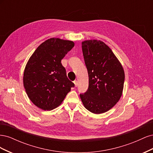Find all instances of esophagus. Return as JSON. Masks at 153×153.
<instances>
[{
  "mask_svg": "<svg viewBox=\"0 0 153 153\" xmlns=\"http://www.w3.org/2000/svg\"><path fill=\"white\" fill-rule=\"evenodd\" d=\"M73 83H74V84H75V87H77V85H78V82H77V80H74V81H73Z\"/></svg>",
  "mask_w": 153,
  "mask_h": 153,
  "instance_id": "34e87169",
  "label": "esophagus"
}]
</instances>
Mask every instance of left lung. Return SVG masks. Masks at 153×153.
Wrapping results in <instances>:
<instances>
[{"label":"left lung","mask_w":153,"mask_h":153,"mask_svg":"<svg viewBox=\"0 0 153 153\" xmlns=\"http://www.w3.org/2000/svg\"><path fill=\"white\" fill-rule=\"evenodd\" d=\"M82 48L89 75V87L84 93L80 94L81 100L92 113L106 112L122 95L123 68L112 50L102 41H83Z\"/></svg>","instance_id":"left-lung-1"}]
</instances>
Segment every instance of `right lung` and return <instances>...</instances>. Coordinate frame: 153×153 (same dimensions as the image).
Segmentation results:
<instances>
[{"mask_svg":"<svg viewBox=\"0 0 153 153\" xmlns=\"http://www.w3.org/2000/svg\"><path fill=\"white\" fill-rule=\"evenodd\" d=\"M74 45L71 41L50 38L41 44L29 59L24 85L29 99L38 107L44 110L56 108L75 87L61 64Z\"/></svg>","mask_w":153,"mask_h":153,"instance_id":"obj_1","label":"right lung"}]
</instances>
